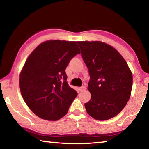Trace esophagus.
<instances>
[{"label":"esophagus","instance_id":"34e87169","mask_svg":"<svg viewBox=\"0 0 149 149\" xmlns=\"http://www.w3.org/2000/svg\"><path fill=\"white\" fill-rule=\"evenodd\" d=\"M85 89H86V87H85V86H82V87H79V91H84Z\"/></svg>","mask_w":149,"mask_h":149}]
</instances>
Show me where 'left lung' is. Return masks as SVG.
Instances as JSON below:
<instances>
[{
  "mask_svg": "<svg viewBox=\"0 0 149 149\" xmlns=\"http://www.w3.org/2000/svg\"><path fill=\"white\" fill-rule=\"evenodd\" d=\"M90 80L91 98L85 107L91 116L107 120L116 116L130 99L133 76L127 62L114 48L100 41H78Z\"/></svg>",
  "mask_w": 149,
  "mask_h": 149,
  "instance_id": "left-lung-1",
  "label": "left lung"
}]
</instances>
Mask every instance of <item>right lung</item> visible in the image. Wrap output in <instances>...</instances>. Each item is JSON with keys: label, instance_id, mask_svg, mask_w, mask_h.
<instances>
[{"label": "right lung", "instance_id": "obj_1", "mask_svg": "<svg viewBox=\"0 0 149 149\" xmlns=\"http://www.w3.org/2000/svg\"><path fill=\"white\" fill-rule=\"evenodd\" d=\"M77 54L76 42L55 40L39 45L27 58L19 75L20 91L37 116L56 121L67 114L77 93L68 84L65 70Z\"/></svg>", "mask_w": 149, "mask_h": 149}]
</instances>
